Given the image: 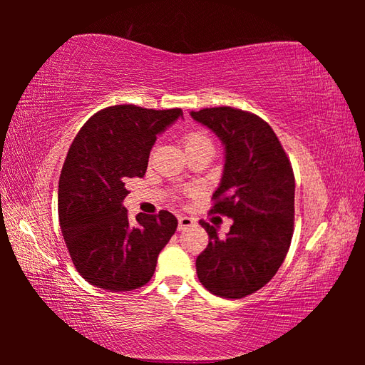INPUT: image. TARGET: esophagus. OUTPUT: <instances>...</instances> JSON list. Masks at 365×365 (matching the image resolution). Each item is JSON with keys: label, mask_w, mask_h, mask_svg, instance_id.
I'll return each mask as SVG.
<instances>
[{"label": "esophagus", "mask_w": 365, "mask_h": 365, "mask_svg": "<svg viewBox=\"0 0 365 365\" xmlns=\"http://www.w3.org/2000/svg\"><path fill=\"white\" fill-rule=\"evenodd\" d=\"M196 224L195 218H190V216H180L178 218V230H185L187 227H191Z\"/></svg>", "instance_id": "esophagus-1"}]
</instances>
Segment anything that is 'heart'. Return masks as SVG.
<instances>
[{"mask_svg":"<svg viewBox=\"0 0 365 365\" xmlns=\"http://www.w3.org/2000/svg\"><path fill=\"white\" fill-rule=\"evenodd\" d=\"M182 143L185 147V152L196 150V149H205V147H210V149H213V143H212L210 136L200 130H192V131H188V133H185Z\"/></svg>","mask_w":365,"mask_h":365,"instance_id":"heart-1","label":"heart"}]
</instances>
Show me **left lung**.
<instances>
[{
    "instance_id": "8db88e82",
    "label": "left lung",
    "mask_w": 365,
    "mask_h": 365,
    "mask_svg": "<svg viewBox=\"0 0 365 365\" xmlns=\"http://www.w3.org/2000/svg\"><path fill=\"white\" fill-rule=\"evenodd\" d=\"M220 138L224 169L212 212L234 221L224 238L200 221L208 245L196 259L200 284L221 298H245L271 281L290 247L294 175L281 143L259 115L230 106L191 111Z\"/></svg>"
}]
</instances>
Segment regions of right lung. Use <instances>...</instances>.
<instances>
[{"label": "right lung", "mask_w": 365, "mask_h": 365, "mask_svg": "<svg viewBox=\"0 0 365 365\" xmlns=\"http://www.w3.org/2000/svg\"><path fill=\"white\" fill-rule=\"evenodd\" d=\"M180 108L115 105L84 123L59 177V224L81 277L98 289L128 292L150 281L158 254L177 229L168 210L128 220L123 199L130 178L144 177L149 155Z\"/></svg>", "instance_id": "1"}]
</instances>
